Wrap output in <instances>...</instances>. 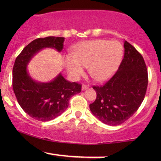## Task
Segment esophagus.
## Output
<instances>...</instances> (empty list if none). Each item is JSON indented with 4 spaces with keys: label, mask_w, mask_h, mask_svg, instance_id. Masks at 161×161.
<instances>
[{
    "label": "esophagus",
    "mask_w": 161,
    "mask_h": 161,
    "mask_svg": "<svg viewBox=\"0 0 161 161\" xmlns=\"http://www.w3.org/2000/svg\"><path fill=\"white\" fill-rule=\"evenodd\" d=\"M88 86H87V85H83L82 86V91H85V90L88 89Z\"/></svg>",
    "instance_id": "esophagus-1"
}]
</instances>
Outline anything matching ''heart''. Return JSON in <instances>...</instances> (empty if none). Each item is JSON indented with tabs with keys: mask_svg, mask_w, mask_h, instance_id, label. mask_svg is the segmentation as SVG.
<instances>
[{
	"mask_svg": "<svg viewBox=\"0 0 161 161\" xmlns=\"http://www.w3.org/2000/svg\"><path fill=\"white\" fill-rule=\"evenodd\" d=\"M123 53V46L117 41H88L79 44L73 51V56L65 57L64 64L73 79H78L84 73L85 66H88L92 78L104 82L115 73Z\"/></svg>",
	"mask_w": 161,
	"mask_h": 161,
	"instance_id": "1",
	"label": "heart"
}]
</instances>
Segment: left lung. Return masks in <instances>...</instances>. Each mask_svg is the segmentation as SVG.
<instances>
[{
    "label": "left lung",
    "instance_id": "obj_1",
    "mask_svg": "<svg viewBox=\"0 0 161 161\" xmlns=\"http://www.w3.org/2000/svg\"><path fill=\"white\" fill-rule=\"evenodd\" d=\"M124 57L117 72L103 86H93L97 94L89 105L92 114L109 125L124 123L137 111L147 87L145 60L128 42H124Z\"/></svg>",
    "mask_w": 161,
    "mask_h": 161
}]
</instances>
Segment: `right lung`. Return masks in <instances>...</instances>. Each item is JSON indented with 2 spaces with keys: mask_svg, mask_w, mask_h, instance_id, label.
I'll list each match as a JSON object with an SVG mask.
<instances>
[{
  "mask_svg": "<svg viewBox=\"0 0 161 161\" xmlns=\"http://www.w3.org/2000/svg\"><path fill=\"white\" fill-rule=\"evenodd\" d=\"M64 38L48 36L32 41L16 57L13 68V88L22 109L33 119L50 121L62 114L69 106L72 96L81 92L82 85L67 81L61 73L48 82L34 80L27 66L37 53L44 48L61 52Z\"/></svg>",
  "mask_w": 161,
  "mask_h": 161,
  "instance_id": "1",
  "label": "right lung"
}]
</instances>
